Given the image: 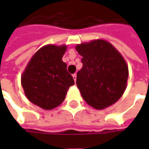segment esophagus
<instances>
[{
    "mask_svg": "<svg viewBox=\"0 0 149 149\" xmlns=\"http://www.w3.org/2000/svg\"><path fill=\"white\" fill-rule=\"evenodd\" d=\"M72 77H73V80H74V81L76 82V81H77V74L75 73V74L72 75Z\"/></svg>",
    "mask_w": 149,
    "mask_h": 149,
    "instance_id": "1",
    "label": "esophagus"
}]
</instances>
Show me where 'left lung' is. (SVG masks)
<instances>
[{
  "label": "left lung",
  "instance_id": "left-lung-1",
  "mask_svg": "<svg viewBox=\"0 0 149 149\" xmlns=\"http://www.w3.org/2000/svg\"><path fill=\"white\" fill-rule=\"evenodd\" d=\"M75 49L83 56L77 85L85 102L96 109L115 104L128 83V65L121 53L103 39L78 44Z\"/></svg>",
  "mask_w": 149,
  "mask_h": 149
}]
</instances>
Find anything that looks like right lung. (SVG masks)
I'll use <instances>...</instances> for the list:
<instances>
[{
  "label": "right lung",
  "instance_id": "right-lung-1",
  "mask_svg": "<svg viewBox=\"0 0 149 149\" xmlns=\"http://www.w3.org/2000/svg\"><path fill=\"white\" fill-rule=\"evenodd\" d=\"M67 45H46L38 49L21 74V85L27 99L43 109L51 110L65 99L74 80L62 57Z\"/></svg>",
  "mask_w": 149,
  "mask_h": 149
}]
</instances>
